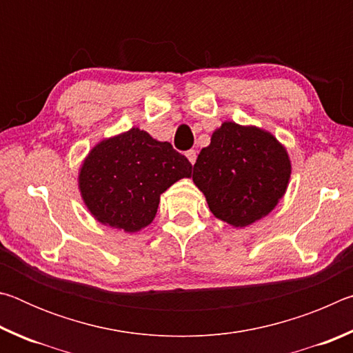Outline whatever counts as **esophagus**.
Masks as SVG:
<instances>
[{
    "label": "esophagus",
    "instance_id": "esophagus-1",
    "mask_svg": "<svg viewBox=\"0 0 353 353\" xmlns=\"http://www.w3.org/2000/svg\"><path fill=\"white\" fill-rule=\"evenodd\" d=\"M185 155H187V159L190 160L191 165L196 163V159H198V152H196L194 149H190V151H187V154H185Z\"/></svg>",
    "mask_w": 353,
    "mask_h": 353
}]
</instances>
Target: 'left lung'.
I'll return each mask as SVG.
<instances>
[{"label": "left lung", "instance_id": "1", "mask_svg": "<svg viewBox=\"0 0 353 353\" xmlns=\"http://www.w3.org/2000/svg\"><path fill=\"white\" fill-rule=\"evenodd\" d=\"M291 177L286 148L268 130L224 121L202 148L193 182L210 212L232 227H248L270 214Z\"/></svg>", "mask_w": 353, "mask_h": 353}]
</instances>
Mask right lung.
I'll return each instance as SVG.
<instances>
[{
    "label": "right lung",
    "mask_w": 353,
    "mask_h": 353,
    "mask_svg": "<svg viewBox=\"0 0 353 353\" xmlns=\"http://www.w3.org/2000/svg\"><path fill=\"white\" fill-rule=\"evenodd\" d=\"M183 177L191 163L168 141L132 128L97 143L82 160L77 187L98 223L135 234L152 223L160 194Z\"/></svg>",
    "instance_id": "right-lung-1"
}]
</instances>
